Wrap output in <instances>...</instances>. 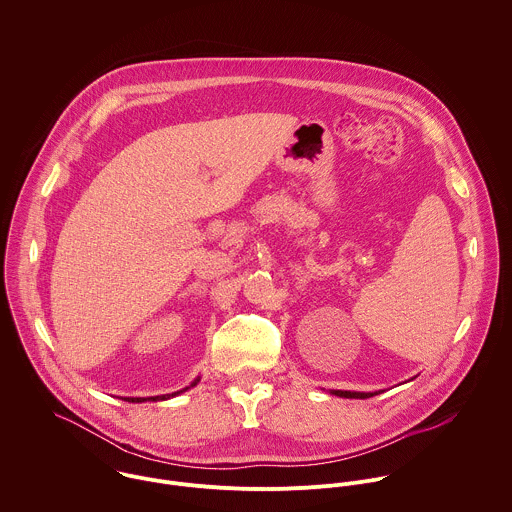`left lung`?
I'll return each instance as SVG.
<instances>
[{"mask_svg":"<svg viewBox=\"0 0 512 512\" xmlns=\"http://www.w3.org/2000/svg\"><path fill=\"white\" fill-rule=\"evenodd\" d=\"M332 394L340 396V398H356V400H366V398L378 396V392H344V390H332Z\"/></svg>","mask_w":512,"mask_h":512,"instance_id":"8db88e82","label":"left lung"}]
</instances>
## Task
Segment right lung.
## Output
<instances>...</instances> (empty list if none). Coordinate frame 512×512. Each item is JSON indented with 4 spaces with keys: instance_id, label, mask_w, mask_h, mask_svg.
<instances>
[{
    "instance_id": "add662e5",
    "label": "right lung",
    "mask_w": 512,
    "mask_h": 512,
    "mask_svg": "<svg viewBox=\"0 0 512 512\" xmlns=\"http://www.w3.org/2000/svg\"><path fill=\"white\" fill-rule=\"evenodd\" d=\"M198 382H200V378H198V380H194V382H192V386H188V388H184V390H180V392H174V394H166V396H152V398H124V400H126V402H132V404H142V402H146V400H150V402H160V400L174 398V396H178V394H182V392H186V390L194 388Z\"/></svg>"
}]
</instances>
